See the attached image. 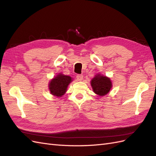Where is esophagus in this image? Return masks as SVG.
<instances>
[{
	"mask_svg": "<svg viewBox=\"0 0 156 156\" xmlns=\"http://www.w3.org/2000/svg\"><path fill=\"white\" fill-rule=\"evenodd\" d=\"M83 79V75L78 74L77 75V79L78 80V81H82Z\"/></svg>",
	"mask_w": 156,
	"mask_h": 156,
	"instance_id": "1",
	"label": "esophagus"
}]
</instances>
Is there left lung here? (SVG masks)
<instances>
[{
    "mask_svg": "<svg viewBox=\"0 0 156 156\" xmlns=\"http://www.w3.org/2000/svg\"><path fill=\"white\" fill-rule=\"evenodd\" d=\"M91 85L96 94L99 96H105L110 91L112 83L109 78L99 74L92 79Z\"/></svg>",
    "mask_w": 156,
    "mask_h": 156,
    "instance_id": "left-lung-1",
    "label": "left lung"
}]
</instances>
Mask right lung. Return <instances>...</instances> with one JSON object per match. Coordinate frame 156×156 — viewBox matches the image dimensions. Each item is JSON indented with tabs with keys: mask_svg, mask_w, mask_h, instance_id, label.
<instances>
[{
	"mask_svg": "<svg viewBox=\"0 0 156 156\" xmlns=\"http://www.w3.org/2000/svg\"><path fill=\"white\" fill-rule=\"evenodd\" d=\"M72 81V78L63 74L57 75L49 83V90L53 95L61 97L66 92L68 84Z\"/></svg>",
	"mask_w": 156,
	"mask_h": 156,
	"instance_id": "obj_1",
	"label": "right lung"
}]
</instances>
